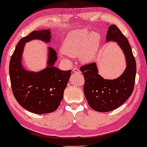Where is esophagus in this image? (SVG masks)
Returning a JSON list of instances; mask_svg holds the SVG:
<instances>
[{"label": "esophagus", "instance_id": "esophagus-1", "mask_svg": "<svg viewBox=\"0 0 147 147\" xmlns=\"http://www.w3.org/2000/svg\"><path fill=\"white\" fill-rule=\"evenodd\" d=\"M72 70H73V72H75V73H80V70H79L78 68H74L73 69H72Z\"/></svg>", "mask_w": 147, "mask_h": 147}]
</instances>
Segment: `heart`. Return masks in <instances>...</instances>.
<instances>
[{"mask_svg": "<svg viewBox=\"0 0 147 147\" xmlns=\"http://www.w3.org/2000/svg\"><path fill=\"white\" fill-rule=\"evenodd\" d=\"M100 36L98 33L86 30H77L69 33L62 46V52L69 57L79 55L81 61H92L98 51Z\"/></svg>", "mask_w": 147, "mask_h": 147, "instance_id": "obj_1", "label": "heart"}]
</instances>
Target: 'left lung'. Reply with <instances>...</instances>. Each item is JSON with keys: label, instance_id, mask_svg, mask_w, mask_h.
I'll list each match as a JSON object with an SVG mask.
<instances>
[{"label": "left lung", "instance_id": "left-lung-1", "mask_svg": "<svg viewBox=\"0 0 147 147\" xmlns=\"http://www.w3.org/2000/svg\"><path fill=\"white\" fill-rule=\"evenodd\" d=\"M115 41L125 55L126 68L115 79H104L98 74L95 63L83 65L80 70L85 79L84 95L90 108L99 112L113 111L124 104L132 94L136 75V63L129 41L115 25H111L106 42Z\"/></svg>", "mask_w": 147, "mask_h": 147}]
</instances>
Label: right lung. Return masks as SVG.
<instances>
[{
  "instance_id": "add662e5",
  "label": "right lung",
  "mask_w": 147,
  "mask_h": 147,
  "mask_svg": "<svg viewBox=\"0 0 147 147\" xmlns=\"http://www.w3.org/2000/svg\"><path fill=\"white\" fill-rule=\"evenodd\" d=\"M34 39L49 43L51 32L50 30L33 31L17 43L9 62L11 89L18 104L27 111L36 114L50 113L60 105L71 70L63 71L54 66L57 52L50 47L46 68L38 72L25 70L21 62L23 48L25 43Z\"/></svg>"
}]
</instances>
